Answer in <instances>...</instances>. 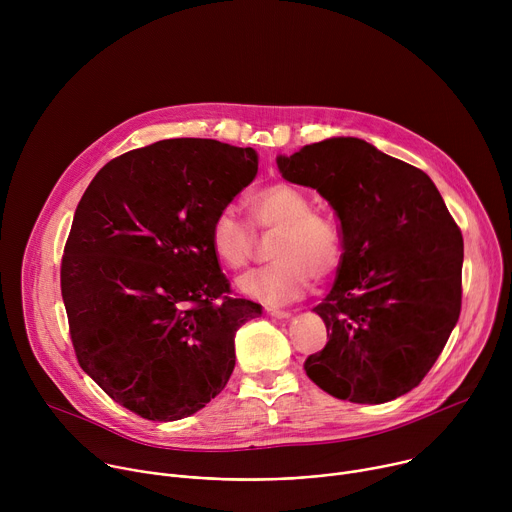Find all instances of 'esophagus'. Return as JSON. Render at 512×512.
Here are the masks:
<instances>
[{"label":"esophagus","mask_w":512,"mask_h":512,"mask_svg":"<svg viewBox=\"0 0 512 512\" xmlns=\"http://www.w3.org/2000/svg\"><path fill=\"white\" fill-rule=\"evenodd\" d=\"M265 314L271 316V318H277V320H285L291 316V312L287 310H275V308H265Z\"/></svg>","instance_id":"obj_1"}]
</instances>
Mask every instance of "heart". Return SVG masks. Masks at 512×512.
I'll use <instances>...</instances> for the list:
<instances>
[{
	"instance_id": "1",
	"label": "heart",
	"mask_w": 512,
	"mask_h": 512,
	"mask_svg": "<svg viewBox=\"0 0 512 512\" xmlns=\"http://www.w3.org/2000/svg\"><path fill=\"white\" fill-rule=\"evenodd\" d=\"M253 225L275 233L271 265L243 273L237 289L265 306H287L306 296L312 277H330L342 261V239L328 216L312 210L310 196L294 184L275 182L247 198ZM208 243L229 269L243 267L255 251V235L235 208L225 206L212 218Z\"/></svg>"
}]
</instances>
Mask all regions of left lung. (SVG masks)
I'll return each mask as SVG.
<instances>
[{"label": "left lung", "mask_w": 512, "mask_h": 512, "mask_svg": "<svg viewBox=\"0 0 512 512\" xmlns=\"http://www.w3.org/2000/svg\"><path fill=\"white\" fill-rule=\"evenodd\" d=\"M277 168L328 200L344 249L330 294L314 308L330 338L306 358V375L352 403L409 393L462 308L464 243L442 194L425 172L358 137L304 145Z\"/></svg>", "instance_id": "left-lung-1"}]
</instances>
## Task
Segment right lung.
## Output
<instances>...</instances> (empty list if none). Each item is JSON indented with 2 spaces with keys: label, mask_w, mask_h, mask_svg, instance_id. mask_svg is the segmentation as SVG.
Listing matches in <instances>:
<instances>
[{
  "label": "right lung",
  "mask_w": 512,
  "mask_h": 512,
  "mask_svg": "<svg viewBox=\"0 0 512 512\" xmlns=\"http://www.w3.org/2000/svg\"><path fill=\"white\" fill-rule=\"evenodd\" d=\"M257 164L253 148L164 139L105 164L77 206L60 267L70 340L81 369L143 419L176 421L221 393L237 330L261 316L229 296L208 243Z\"/></svg>",
  "instance_id": "add662e5"
}]
</instances>
